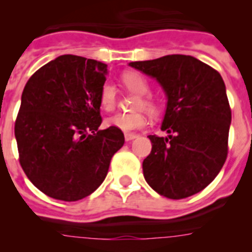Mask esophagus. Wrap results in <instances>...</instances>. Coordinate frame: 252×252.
<instances>
[{
	"label": "esophagus",
	"instance_id": "34e87169",
	"mask_svg": "<svg viewBox=\"0 0 252 252\" xmlns=\"http://www.w3.org/2000/svg\"><path fill=\"white\" fill-rule=\"evenodd\" d=\"M136 133H125V140H126V141H131V140L136 139Z\"/></svg>",
	"mask_w": 252,
	"mask_h": 252
}]
</instances>
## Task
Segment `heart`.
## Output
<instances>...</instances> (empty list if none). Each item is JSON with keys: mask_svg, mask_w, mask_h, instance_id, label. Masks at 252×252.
Here are the masks:
<instances>
[{"mask_svg": "<svg viewBox=\"0 0 252 252\" xmlns=\"http://www.w3.org/2000/svg\"><path fill=\"white\" fill-rule=\"evenodd\" d=\"M122 83L131 92L136 93V94L141 95L139 101L136 102L135 108L136 110H144L149 111V112H154L157 110L155 102L148 97V93L150 91V86H149L148 81L144 75L136 72H127L122 75ZM116 102H117V91L116 87L113 86L111 82H106L103 86L101 87L99 91V104L104 111H112L116 107ZM148 124V120L142 113H116V115L111 116L106 120V125L113 128H119V130L124 131V132H131V131L140 130V128L145 127V125Z\"/></svg>", "mask_w": 252, "mask_h": 252, "instance_id": "heart-1", "label": "heart"}]
</instances>
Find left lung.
Returning <instances> with one entry per match:
<instances>
[{"label":"left lung","mask_w":252,"mask_h":252,"mask_svg":"<svg viewBox=\"0 0 252 252\" xmlns=\"http://www.w3.org/2000/svg\"><path fill=\"white\" fill-rule=\"evenodd\" d=\"M128 65L155 78L166 95L161 130L149 135L142 162L149 186L170 199L201 192L220 173L228 151L231 108L221 74L190 55H165Z\"/></svg>","instance_id":"1"}]
</instances>
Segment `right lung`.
<instances>
[{"label": "right lung", "instance_id": "right-lung-1", "mask_svg": "<svg viewBox=\"0 0 252 252\" xmlns=\"http://www.w3.org/2000/svg\"><path fill=\"white\" fill-rule=\"evenodd\" d=\"M106 75L104 63L60 55L24 88L15 122L20 164L31 183L54 199L74 202L94 192L124 145L121 130H98Z\"/></svg>", "mask_w": 252, "mask_h": 252}]
</instances>
